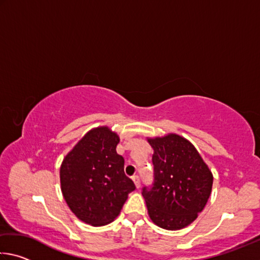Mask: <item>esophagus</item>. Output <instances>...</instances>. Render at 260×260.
Listing matches in <instances>:
<instances>
[{"mask_svg":"<svg viewBox=\"0 0 260 260\" xmlns=\"http://www.w3.org/2000/svg\"><path fill=\"white\" fill-rule=\"evenodd\" d=\"M133 181H134V183H135V186H136V188H140V186H141V181H140V178H139V175H134L133 178Z\"/></svg>","mask_w":260,"mask_h":260,"instance_id":"1","label":"esophagus"}]
</instances>
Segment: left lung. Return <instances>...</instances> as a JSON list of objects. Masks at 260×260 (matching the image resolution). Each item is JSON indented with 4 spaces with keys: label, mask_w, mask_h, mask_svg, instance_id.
Wrapping results in <instances>:
<instances>
[{
    "label": "left lung",
    "mask_w": 260,
    "mask_h": 260,
    "mask_svg": "<svg viewBox=\"0 0 260 260\" xmlns=\"http://www.w3.org/2000/svg\"><path fill=\"white\" fill-rule=\"evenodd\" d=\"M148 142L153 149V182L142 188V195L149 217L164 230H181L203 211L213 175L196 148L182 136L169 134Z\"/></svg>",
    "instance_id": "left-lung-1"
}]
</instances>
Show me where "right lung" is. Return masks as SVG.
Wrapping results in <instances>:
<instances>
[{"label": "right lung", "instance_id": "obj_1", "mask_svg": "<svg viewBox=\"0 0 260 260\" xmlns=\"http://www.w3.org/2000/svg\"><path fill=\"white\" fill-rule=\"evenodd\" d=\"M119 136L108 127L88 132L61 162L64 200L81 221L108 225L118 217L135 184L124 172L125 160L116 151Z\"/></svg>", "mask_w": 260, "mask_h": 260}]
</instances>
